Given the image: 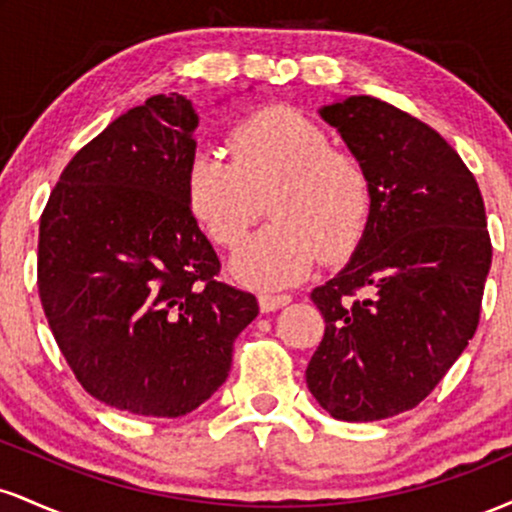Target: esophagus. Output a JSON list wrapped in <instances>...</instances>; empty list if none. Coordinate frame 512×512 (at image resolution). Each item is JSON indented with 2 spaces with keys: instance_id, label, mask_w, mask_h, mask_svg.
Segmentation results:
<instances>
[{
  "instance_id": "34e87169",
  "label": "esophagus",
  "mask_w": 512,
  "mask_h": 512,
  "mask_svg": "<svg viewBox=\"0 0 512 512\" xmlns=\"http://www.w3.org/2000/svg\"><path fill=\"white\" fill-rule=\"evenodd\" d=\"M291 303L289 293H260V308L262 313H274V310L284 308Z\"/></svg>"
}]
</instances>
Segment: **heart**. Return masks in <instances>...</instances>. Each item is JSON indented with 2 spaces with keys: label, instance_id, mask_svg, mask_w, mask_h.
<instances>
[{
  "label": "heart",
  "instance_id": "b5f03b06",
  "mask_svg": "<svg viewBox=\"0 0 512 512\" xmlns=\"http://www.w3.org/2000/svg\"><path fill=\"white\" fill-rule=\"evenodd\" d=\"M228 158L195 146L185 166V199L216 245H236L255 221L262 195L274 223L240 245L231 269L255 289L301 281L322 260H342L356 248L370 216V178L363 163L332 146L308 115L267 108L245 117L228 137Z\"/></svg>",
  "mask_w": 512,
  "mask_h": 512
}]
</instances>
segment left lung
<instances>
[{
  "label": "left lung",
  "mask_w": 512,
  "mask_h": 512,
  "mask_svg": "<svg viewBox=\"0 0 512 512\" xmlns=\"http://www.w3.org/2000/svg\"><path fill=\"white\" fill-rule=\"evenodd\" d=\"M317 113L363 163L373 199L349 262L310 293L325 337L305 383L334 419H390L428 397L477 332L484 199L460 154L395 105L349 96Z\"/></svg>",
  "instance_id": "1"
}]
</instances>
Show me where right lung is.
Wrapping results in <instances>:
<instances>
[{"mask_svg": "<svg viewBox=\"0 0 512 512\" xmlns=\"http://www.w3.org/2000/svg\"><path fill=\"white\" fill-rule=\"evenodd\" d=\"M197 125L180 93L127 110L69 161L40 219L38 289L57 346L86 392L129 414L178 419L207 402L260 313L216 279L187 207Z\"/></svg>", "mask_w": 512, "mask_h": 512, "instance_id": "right-lung-1", "label": "right lung"}]
</instances>
